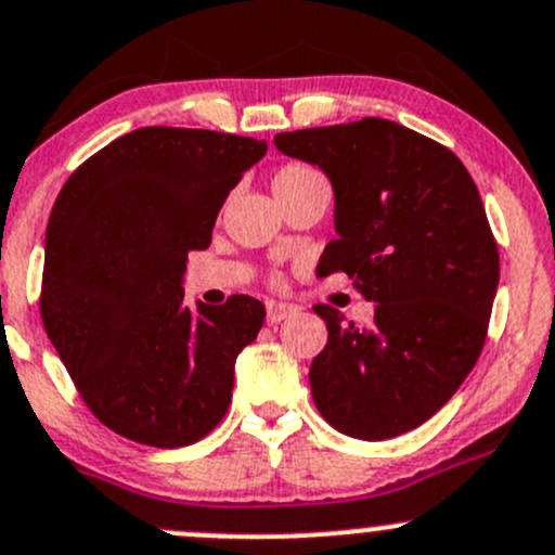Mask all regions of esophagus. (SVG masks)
<instances>
[{"instance_id":"esophagus-1","label":"esophagus","mask_w":555,"mask_h":555,"mask_svg":"<svg viewBox=\"0 0 555 555\" xmlns=\"http://www.w3.org/2000/svg\"><path fill=\"white\" fill-rule=\"evenodd\" d=\"M297 311V306H293V302H279V300H268L266 302V319L271 324L282 322V319L293 317V313Z\"/></svg>"}]
</instances>
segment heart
Here are the masks:
<instances>
[{
	"label": "heart",
	"mask_w": 555,
	"mask_h": 555,
	"mask_svg": "<svg viewBox=\"0 0 555 555\" xmlns=\"http://www.w3.org/2000/svg\"><path fill=\"white\" fill-rule=\"evenodd\" d=\"M313 175H319V172L311 170V167H306V165H297V162H293V165H284L282 170L273 175V194H276V191H284V189H293V185L313 178Z\"/></svg>",
	"instance_id": "heart-1"
}]
</instances>
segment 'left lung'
<instances>
[{
    "mask_svg": "<svg viewBox=\"0 0 555 555\" xmlns=\"http://www.w3.org/2000/svg\"><path fill=\"white\" fill-rule=\"evenodd\" d=\"M282 154L317 165L335 191L319 276L343 271L375 306L356 330L332 306L313 359V404L340 434L383 441L434 417L474 370L500 282V255L463 162L436 140L366 116L279 132Z\"/></svg>",
    "mask_w": 555,
    "mask_h": 555,
    "instance_id": "left-lung-1",
    "label": "left lung"
}]
</instances>
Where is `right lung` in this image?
I'll list each match as a JSON object with an SVG mask.
<instances>
[{
	"instance_id": "add662e5",
	"label": "right lung",
	"mask_w": 555,
	"mask_h": 555,
	"mask_svg": "<svg viewBox=\"0 0 555 555\" xmlns=\"http://www.w3.org/2000/svg\"><path fill=\"white\" fill-rule=\"evenodd\" d=\"M266 140L143 127L85 162L57 194L44 236L42 322L79 396L106 428L175 449L204 439L231 404L233 364L266 308L183 302L189 253Z\"/></svg>"
}]
</instances>
